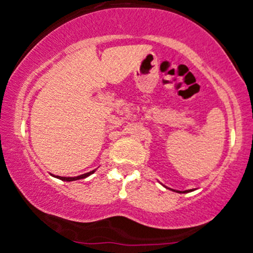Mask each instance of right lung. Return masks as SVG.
Listing matches in <instances>:
<instances>
[{
  "instance_id": "1",
  "label": "right lung",
  "mask_w": 253,
  "mask_h": 253,
  "mask_svg": "<svg viewBox=\"0 0 253 253\" xmlns=\"http://www.w3.org/2000/svg\"><path fill=\"white\" fill-rule=\"evenodd\" d=\"M93 171H95V170H92V171H88V173H85V174H83V175H79V176H74V178H70V176H56V178L61 179V180H63V181H73V180H79V179H84V178H86V176L91 175V174H92Z\"/></svg>"
}]
</instances>
